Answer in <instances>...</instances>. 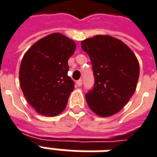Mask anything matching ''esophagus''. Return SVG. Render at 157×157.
Returning <instances> with one entry per match:
<instances>
[{"instance_id":"esophagus-1","label":"esophagus","mask_w":157,"mask_h":157,"mask_svg":"<svg viewBox=\"0 0 157 157\" xmlns=\"http://www.w3.org/2000/svg\"><path fill=\"white\" fill-rule=\"evenodd\" d=\"M76 85L78 86H82V80H79V81H77V82H76Z\"/></svg>"}]
</instances>
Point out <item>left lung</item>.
<instances>
[{
    "mask_svg": "<svg viewBox=\"0 0 157 157\" xmlns=\"http://www.w3.org/2000/svg\"><path fill=\"white\" fill-rule=\"evenodd\" d=\"M89 55L95 84L86 94L92 112L109 117L119 112L135 93L140 65L135 54L121 40L109 35H97L82 41Z\"/></svg>",
    "mask_w": 157,
    "mask_h": 157,
    "instance_id": "1",
    "label": "left lung"
}]
</instances>
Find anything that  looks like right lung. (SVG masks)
<instances>
[{"label":"right lung","instance_id":"1","mask_svg":"<svg viewBox=\"0 0 157 157\" xmlns=\"http://www.w3.org/2000/svg\"><path fill=\"white\" fill-rule=\"evenodd\" d=\"M75 43L59 33L33 44L21 62L19 82L23 95L36 112L56 116L64 111L75 83L68 76V59Z\"/></svg>","mask_w":157,"mask_h":157}]
</instances>
